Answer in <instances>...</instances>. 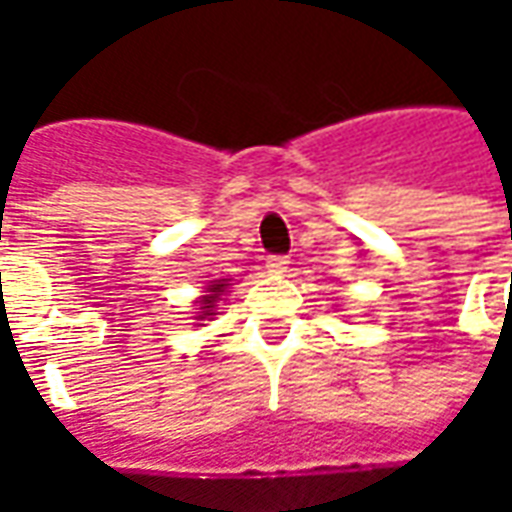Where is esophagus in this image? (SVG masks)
<instances>
[{
    "label": "esophagus",
    "instance_id": "1",
    "mask_svg": "<svg viewBox=\"0 0 512 512\" xmlns=\"http://www.w3.org/2000/svg\"><path fill=\"white\" fill-rule=\"evenodd\" d=\"M290 260L288 255H268L266 257V268L271 274H282V271H288Z\"/></svg>",
    "mask_w": 512,
    "mask_h": 512
}]
</instances>
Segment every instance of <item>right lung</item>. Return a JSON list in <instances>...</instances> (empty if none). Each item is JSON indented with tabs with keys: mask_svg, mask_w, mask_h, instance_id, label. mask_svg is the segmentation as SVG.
<instances>
[{
	"mask_svg": "<svg viewBox=\"0 0 512 512\" xmlns=\"http://www.w3.org/2000/svg\"><path fill=\"white\" fill-rule=\"evenodd\" d=\"M222 293H224V282H219V285H211V288H208V296H202V304H205V307H200V310H205L202 315H213L211 312L213 304L219 301V296H222Z\"/></svg>",
	"mask_w": 512,
	"mask_h": 512,
	"instance_id": "right-lung-1",
	"label": "right lung"
}]
</instances>
